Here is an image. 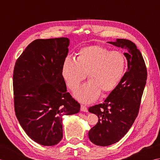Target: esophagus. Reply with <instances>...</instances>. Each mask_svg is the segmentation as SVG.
<instances>
[{
  "instance_id": "1",
  "label": "esophagus",
  "mask_w": 160,
  "mask_h": 160,
  "mask_svg": "<svg viewBox=\"0 0 160 160\" xmlns=\"http://www.w3.org/2000/svg\"><path fill=\"white\" fill-rule=\"evenodd\" d=\"M81 110L83 112H88L87 107L84 105H81Z\"/></svg>"
}]
</instances>
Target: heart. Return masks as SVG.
Listing matches in <instances>:
<instances>
[{
	"label": "heart",
	"mask_w": 160,
	"mask_h": 160,
	"mask_svg": "<svg viewBox=\"0 0 160 160\" xmlns=\"http://www.w3.org/2000/svg\"><path fill=\"white\" fill-rule=\"evenodd\" d=\"M126 66V58L122 52L91 45L81 49L77 60L70 57L65 58L61 74L67 86L73 91L88 74L90 80L74 92V97L81 102L89 103L98 98L102 91L109 92L118 86Z\"/></svg>",
	"instance_id": "b5f03b06"
}]
</instances>
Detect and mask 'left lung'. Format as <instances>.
<instances>
[{"instance_id": "8db88e82", "label": "left lung", "mask_w": 160, "mask_h": 160, "mask_svg": "<svg viewBox=\"0 0 160 160\" xmlns=\"http://www.w3.org/2000/svg\"><path fill=\"white\" fill-rule=\"evenodd\" d=\"M124 49L128 69L115 89L103 103L89 108L88 111L99 118L88 132L93 144L108 146L119 142L138 117L142 97L147 79V70L142 55L136 45L127 39L108 42Z\"/></svg>"}]
</instances>
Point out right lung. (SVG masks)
I'll use <instances>...</instances> for the list:
<instances>
[{"mask_svg": "<svg viewBox=\"0 0 160 160\" xmlns=\"http://www.w3.org/2000/svg\"><path fill=\"white\" fill-rule=\"evenodd\" d=\"M69 44L65 37L37 39L15 63L16 116L26 134L43 146L57 144L63 138V116L80 110V104L67 92L61 74Z\"/></svg>", "mask_w": 160, "mask_h": 160, "instance_id": "obj_1", "label": "right lung"}]
</instances>
